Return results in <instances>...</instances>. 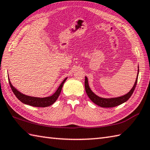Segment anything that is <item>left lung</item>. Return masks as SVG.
Segmentation results:
<instances>
[{"label": "left lung", "mask_w": 150, "mask_h": 150, "mask_svg": "<svg viewBox=\"0 0 150 150\" xmlns=\"http://www.w3.org/2000/svg\"><path fill=\"white\" fill-rule=\"evenodd\" d=\"M139 72V69L138 66L137 77L136 78L134 85H133L132 90H130L128 93H126L124 95H122V96L115 97V98H103V97H100L97 96V95H95L93 92L91 91L90 86H89L88 78L86 77H85V82H84L86 92L88 96L90 98V100L95 104L98 105V106L103 108H112V107L117 106L121 104L125 103V102L128 100L130 98V97L132 96L133 91L135 90L137 83Z\"/></svg>", "instance_id": "left-lung-1"}]
</instances>
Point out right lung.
<instances>
[{
    "label": "right lung",
    "mask_w": 150,
    "mask_h": 150,
    "mask_svg": "<svg viewBox=\"0 0 150 150\" xmlns=\"http://www.w3.org/2000/svg\"><path fill=\"white\" fill-rule=\"evenodd\" d=\"M66 79L67 78H66L64 80L62 81V82L60 84V85L59 86V87L58 88V89H57V91L54 93L53 95H52V96L44 97V98L28 96V95L22 93L20 91H18L15 87L13 86V85L11 84L9 79H8V81H9V85H10V87L11 88L13 92V93L15 94V96L17 97L18 99L20 101H21L22 103H23L25 104L30 105V106H31L44 108V107L50 106V105L53 104L57 100V99L58 98L59 96L60 92H61L63 84L66 81Z\"/></svg>",
    "instance_id": "1"
}]
</instances>
